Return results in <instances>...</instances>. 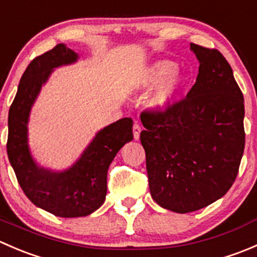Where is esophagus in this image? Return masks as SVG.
<instances>
[{
    "instance_id": "obj_1",
    "label": "esophagus",
    "mask_w": 257,
    "mask_h": 257,
    "mask_svg": "<svg viewBox=\"0 0 257 257\" xmlns=\"http://www.w3.org/2000/svg\"><path fill=\"white\" fill-rule=\"evenodd\" d=\"M141 132H142L141 125H139L138 123L134 124V125H133V137H134V139H136V141H138V139L141 138Z\"/></svg>"
}]
</instances>
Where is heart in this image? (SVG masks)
Returning a JSON list of instances; mask_svg holds the SVG:
<instances>
[{
	"mask_svg": "<svg viewBox=\"0 0 257 257\" xmlns=\"http://www.w3.org/2000/svg\"><path fill=\"white\" fill-rule=\"evenodd\" d=\"M175 68L177 64L170 59H159L147 67L134 82V88L139 92H148L157 87L148 100V107L154 112H165L177 102L184 85V77Z\"/></svg>",
	"mask_w": 257,
	"mask_h": 257,
	"instance_id": "obj_1",
	"label": "heart"
}]
</instances>
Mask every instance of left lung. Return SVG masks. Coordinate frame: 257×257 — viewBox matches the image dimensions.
<instances>
[{"instance_id": "8db88e82", "label": "left lung", "mask_w": 257, "mask_h": 257, "mask_svg": "<svg viewBox=\"0 0 257 257\" xmlns=\"http://www.w3.org/2000/svg\"><path fill=\"white\" fill-rule=\"evenodd\" d=\"M199 61L185 99L145 112L141 133L152 198L179 214L210 205L236 179L245 148L243 97L226 59L190 43Z\"/></svg>"}]
</instances>
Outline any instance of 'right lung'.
<instances>
[{
	"label": "right lung",
	"mask_w": 257,
	"mask_h": 257,
	"mask_svg": "<svg viewBox=\"0 0 257 257\" xmlns=\"http://www.w3.org/2000/svg\"><path fill=\"white\" fill-rule=\"evenodd\" d=\"M79 56L63 43L33 59L23 73L9 112L7 154L23 193L56 216H87L103 205L107 172L120 148L133 139V120L123 118L100 129L73 165L53 170L38 164L28 144V121L42 85L52 72Z\"/></svg>",
	"instance_id": "obj_1"
}]
</instances>
